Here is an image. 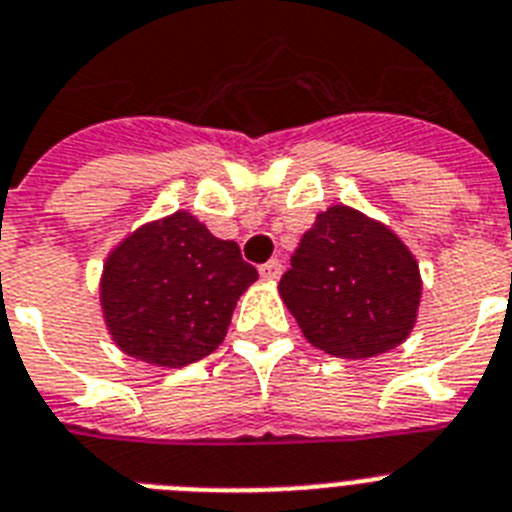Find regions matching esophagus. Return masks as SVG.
Masks as SVG:
<instances>
[{"mask_svg":"<svg viewBox=\"0 0 512 512\" xmlns=\"http://www.w3.org/2000/svg\"><path fill=\"white\" fill-rule=\"evenodd\" d=\"M281 273H283V263L281 260H268V263L265 265H260V276L263 278H268V281H276V278H281Z\"/></svg>","mask_w":512,"mask_h":512,"instance_id":"1","label":"esophagus"}]
</instances>
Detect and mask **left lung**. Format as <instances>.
<instances>
[{"label": "left lung", "mask_w": 512, "mask_h": 512, "mask_svg": "<svg viewBox=\"0 0 512 512\" xmlns=\"http://www.w3.org/2000/svg\"><path fill=\"white\" fill-rule=\"evenodd\" d=\"M278 291L312 346L338 359H367L406 341L422 278L393 231L333 205L302 236Z\"/></svg>", "instance_id": "left-lung-1"}]
</instances>
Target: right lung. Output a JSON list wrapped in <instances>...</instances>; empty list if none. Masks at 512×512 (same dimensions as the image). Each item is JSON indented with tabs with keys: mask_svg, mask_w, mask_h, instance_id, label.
<instances>
[{
	"mask_svg": "<svg viewBox=\"0 0 512 512\" xmlns=\"http://www.w3.org/2000/svg\"><path fill=\"white\" fill-rule=\"evenodd\" d=\"M257 281L236 242H223L190 213L127 236L106 260L101 304L124 354L158 367H187L226 338L239 296Z\"/></svg>",
	"mask_w": 512,
	"mask_h": 512,
	"instance_id": "add662e5",
	"label": "right lung"
}]
</instances>
